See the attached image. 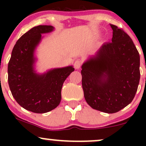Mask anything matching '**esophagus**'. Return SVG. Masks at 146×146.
<instances>
[{"label":"esophagus","mask_w":146,"mask_h":146,"mask_svg":"<svg viewBox=\"0 0 146 146\" xmlns=\"http://www.w3.org/2000/svg\"><path fill=\"white\" fill-rule=\"evenodd\" d=\"M82 66V61L80 60H77L76 61L74 62V66L75 68H76V69H78V68H80Z\"/></svg>","instance_id":"34e87169"}]
</instances>
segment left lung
I'll list each match as a JSON object with an SVG mask.
<instances>
[{"label":"left lung","mask_w":146,"mask_h":146,"mask_svg":"<svg viewBox=\"0 0 146 146\" xmlns=\"http://www.w3.org/2000/svg\"><path fill=\"white\" fill-rule=\"evenodd\" d=\"M112 42L104 44L82 66L84 98L93 109L115 113L131 103L140 80V56L130 37L110 25Z\"/></svg>","instance_id":"left-lung-1"}]
</instances>
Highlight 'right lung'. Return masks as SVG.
Masks as SVG:
<instances>
[{"label": "right lung", "mask_w": 146, "mask_h": 146, "mask_svg": "<svg viewBox=\"0 0 146 146\" xmlns=\"http://www.w3.org/2000/svg\"><path fill=\"white\" fill-rule=\"evenodd\" d=\"M51 25H38L16 42L8 63V83L13 97L25 109L35 113L51 111L60 104L64 82L73 66L56 68L44 75L34 73L33 52L42 33L53 31Z\"/></svg>", "instance_id": "right-lung-1"}]
</instances>
